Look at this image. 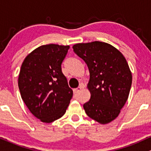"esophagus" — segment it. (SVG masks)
<instances>
[{
	"label": "esophagus",
	"mask_w": 151,
	"mask_h": 151,
	"mask_svg": "<svg viewBox=\"0 0 151 151\" xmlns=\"http://www.w3.org/2000/svg\"><path fill=\"white\" fill-rule=\"evenodd\" d=\"M83 88V86H79V87L78 88H77V89H74L73 91H74V93H77L78 92H79V91H80V90L82 89Z\"/></svg>",
	"instance_id": "1"
}]
</instances>
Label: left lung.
Returning a JSON list of instances; mask_svg holds the SVG:
<instances>
[{"mask_svg": "<svg viewBox=\"0 0 151 151\" xmlns=\"http://www.w3.org/2000/svg\"><path fill=\"white\" fill-rule=\"evenodd\" d=\"M72 48L89 71L91 97L83 106L86 114L101 124L111 122L125 105L132 84L126 58L111 45L99 41L77 43Z\"/></svg>", "mask_w": 151, "mask_h": 151, "instance_id": "1", "label": "left lung"}]
</instances>
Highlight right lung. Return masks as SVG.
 <instances>
[{"mask_svg": "<svg viewBox=\"0 0 151 151\" xmlns=\"http://www.w3.org/2000/svg\"><path fill=\"white\" fill-rule=\"evenodd\" d=\"M69 45L38 47L27 55L18 76L22 99L30 111L43 123L53 122L65 114L73 91L62 72Z\"/></svg>", "mask_w": 151, "mask_h": 151, "instance_id": "1", "label": "right lung"}]
</instances>
